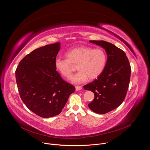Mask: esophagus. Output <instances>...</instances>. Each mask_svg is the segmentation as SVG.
<instances>
[{"label": "esophagus", "mask_w": 150, "mask_h": 150, "mask_svg": "<svg viewBox=\"0 0 150 150\" xmlns=\"http://www.w3.org/2000/svg\"><path fill=\"white\" fill-rule=\"evenodd\" d=\"M75 89L76 91H78V90H81L82 89V87L81 86H76L75 87Z\"/></svg>", "instance_id": "1"}]
</instances>
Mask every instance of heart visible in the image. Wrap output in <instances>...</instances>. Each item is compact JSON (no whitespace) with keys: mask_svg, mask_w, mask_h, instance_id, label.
<instances>
[{"mask_svg":"<svg viewBox=\"0 0 150 150\" xmlns=\"http://www.w3.org/2000/svg\"><path fill=\"white\" fill-rule=\"evenodd\" d=\"M67 58L57 57L54 59L56 70L63 77L69 78L76 65L78 71L71 78L74 83H81L88 78L94 79L104 71L108 55L101 48L88 46L71 48L65 52Z\"/></svg>","mask_w":150,"mask_h":150,"instance_id":"1","label":"heart"}]
</instances>
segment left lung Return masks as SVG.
I'll use <instances>...</instances> for the list:
<instances>
[{
  "label": "left lung",
  "instance_id": "8db88e82",
  "mask_svg": "<svg viewBox=\"0 0 150 150\" xmlns=\"http://www.w3.org/2000/svg\"><path fill=\"white\" fill-rule=\"evenodd\" d=\"M90 42L105 50L108 60L103 73L83 88L94 94L89 108L96 113L105 114L117 108L125 100L130 82L131 65L125 53L110 42Z\"/></svg>",
  "mask_w": 150,
  "mask_h": 150
}]
</instances>
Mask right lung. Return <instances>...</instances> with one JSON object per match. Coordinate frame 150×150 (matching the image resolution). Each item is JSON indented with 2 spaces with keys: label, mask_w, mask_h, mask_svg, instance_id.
Returning <instances> with one entry per match:
<instances>
[{
  "label": "right lung",
  "mask_w": 150,
  "mask_h": 150,
  "mask_svg": "<svg viewBox=\"0 0 150 150\" xmlns=\"http://www.w3.org/2000/svg\"><path fill=\"white\" fill-rule=\"evenodd\" d=\"M59 50V42L35 49L20 61L15 71L21 100L31 112L43 118L60 114L75 91L55 69Z\"/></svg>",
  "instance_id": "right-lung-1"
}]
</instances>
